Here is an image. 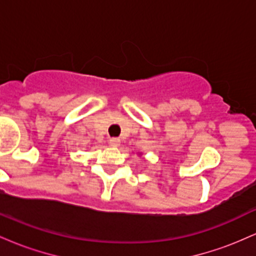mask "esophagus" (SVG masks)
<instances>
[{
    "label": "esophagus",
    "instance_id": "1",
    "mask_svg": "<svg viewBox=\"0 0 256 256\" xmlns=\"http://www.w3.org/2000/svg\"><path fill=\"white\" fill-rule=\"evenodd\" d=\"M110 144L112 146H118L120 144V140H119V138H116V137L110 138Z\"/></svg>",
    "mask_w": 256,
    "mask_h": 256
}]
</instances>
